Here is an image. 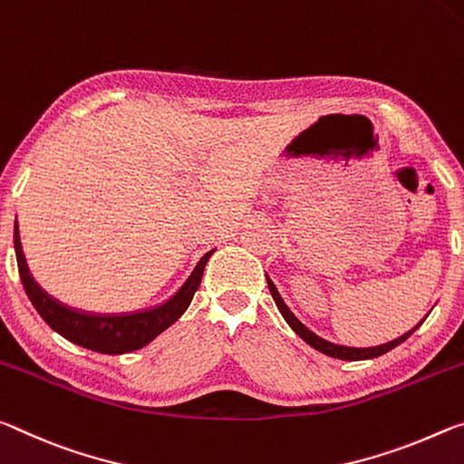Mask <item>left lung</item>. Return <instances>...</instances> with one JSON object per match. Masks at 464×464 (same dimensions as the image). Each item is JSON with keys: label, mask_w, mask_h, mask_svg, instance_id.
Masks as SVG:
<instances>
[{"label": "left lung", "mask_w": 464, "mask_h": 464, "mask_svg": "<svg viewBox=\"0 0 464 464\" xmlns=\"http://www.w3.org/2000/svg\"><path fill=\"white\" fill-rule=\"evenodd\" d=\"M267 285H269V292L273 295V300H276V306L279 308V313H282V316L285 318V323L292 326V331L298 335L302 341H306V343L310 347H314L316 352H321L324 355H331V358H337V360H345V362H360V360H372V358H378V355H384L386 352H391V349H394L397 345L403 343V341H407L409 337L413 335V333L420 329L421 323H417L411 331H407L405 335H401L397 339L389 341V343H382V345H376V347H349V345H339V343H331V341H326L323 337H318L316 333H313L308 329L306 324L298 321V316H295L290 308H287V304L284 302L282 295H279L276 284L271 282V279L267 277Z\"/></svg>", "instance_id": "8db88e82"}]
</instances>
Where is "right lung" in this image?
I'll return each mask as SVG.
<instances>
[{"label": "right lung", "mask_w": 464, "mask_h": 464, "mask_svg": "<svg viewBox=\"0 0 464 464\" xmlns=\"http://www.w3.org/2000/svg\"><path fill=\"white\" fill-rule=\"evenodd\" d=\"M14 250H16L18 271L24 292L36 308V313L47 323L53 331L59 333L72 343L92 349L98 353H129L135 349H141L154 341L162 331L169 329L172 323H177L182 313L188 308L197 287L201 284L205 263L214 255V250L205 253L199 263L195 265L191 276L174 292L169 300H164L156 306H148L131 313H90V310L67 306L47 290H43L41 284L33 277L28 269L24 250H22L18 222L14 224Z\"/></svg>", "instance_id": "obj_1"}]
</instances>
